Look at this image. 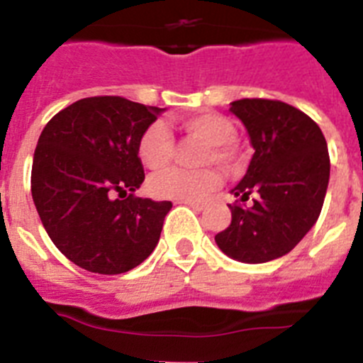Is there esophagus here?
I'll list each match as a JSON object with an SVG mask.
<instances>
[{
	"label": "esophagus",
	"mask_w": 363,
	"mask_h": 363,
	"mask_svg": "<svg viewBox=\"0 0 363 363\" xmlns=\"http://www.w3.org/2000/svg\"><path fill=\"white\" fill-rule=\"evenodd\" d=\"M184 203L189 205V207H191V209H194V211H203L205 209L203 201H184Z\"/></svg>",
	"instance_id": "1"
}]
</instances>
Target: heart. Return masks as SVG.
Returning a JSON list of instances; mask_svg holds the SVG:
<instances>
[{
  "label": "heart",
  "instance_id": "obj_1",
  "mask_svg": "<svg viewBox=\"0 0 363 363\" xmlns=\"http://www.w3.org/2000/svg\"><path fill=\"white\" fill-rule=\"evenodd\" d=\"M182 129L191 138L207 143L201 165H216L230 169L238 163V149L233 145L236 127L229 118L216 112H203L182 120ZM138 156L150 171H158L171 163L174 156V138L162 121L149 125L138 142ZM220 185V174L213 169L203 171H185V169H167L150 176L149 192L160 200L198 201Z\"/></svg>",
  "mask_w": 363,
  "mask_h": 363
}]
</instances>
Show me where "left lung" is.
<instances>
[{
	"instance_id": "obj_1",
	"label": "left lung",
	"mask_w": 363,
	"mask_h": 363,
	"mask_svg": "<svg viewBox=\"0 0 363 363\" xmlns=\"http://www.w3.org/2000/svg\"><path fill=\"white\" fill-rule=\"evenodd\" d=\"M230 112L255 149L230 194L251 207L229 205L233 220L214 242L242 264H265L291 252L322 213L329 185V152L322 130L307 114L274 99H238Z\"/></svg>"
}]
</instances>
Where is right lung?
Segmentation results:
<instances>
[{
  "mask_svg": "<svg viewBox=\"0 0 363 363\" xmlns=\"http://www.w3.org/2000/svg\"><path fill=\"white\" fill-rule=\"evenodd\" d=\"M163 111L94 96L45 125L32 162V200L49 238L78 267L121 274L158 245L172 203L129 192L145 179L140 136Z\"/></svg>",
  "mask_w": 363,
  "mask_h": 363,
  "instance_id": "right-lung-1",
  "label": "right lung"
}]
</instances>
